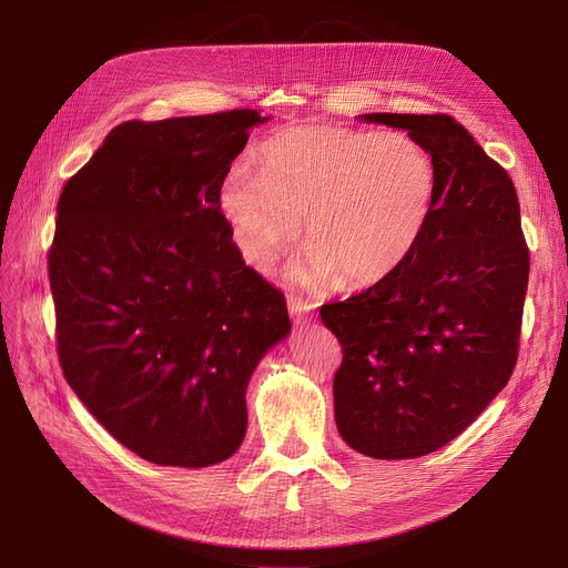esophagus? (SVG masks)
Returning a JSON list of instances; mask_svg holds the SVG:
<instances>
[{
	"label": "esophagus",
	"instance_id": "34e87169",
	"mask_svg": "<svg viewBox=\"0 0 568 568\" xmlns=\"http://www.w3.org/2000/svg\"><path fill=\"white\" fill-rule=\"evenodd\" d=\"M290 313L296 320V324H304V322L313 320L315 304L302 300V296H290Z\"/></svg>",
	"mask_w": 568,
	"mask_h": 568
}]
</instances>
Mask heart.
I'll return each instance as SVG.
<instances>
[{
	"mask_svg": "<svg viewBox=\"0 0 568 568\" xmlns=\"http://www.w3.org/2000/svg\"><path fill=\"white\" fill-rule=\"evenodd\" d=\"M262 174L232 168L221 209L234 242L257 268H272L300 236L308 244L296 281L368 287L396 274L419 246L435 212L437 170L405 131L341 124L292 126L268 138Z\"/></svg>",
	"mask_w": 568,
	"mask_h": 568,
	"instance_id": "obj_1",
	"label": "heart"
}]
</instances>
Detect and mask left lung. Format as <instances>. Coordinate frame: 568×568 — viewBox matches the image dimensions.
Here are the masks:
<instances>
[{
  "label": "left lung",
  "mask_w": 568,
  "mask_h": 568,
  "mask_svg": "<svg viewBox=\"0 0 568 568\" xmlns=\"http://www.w3.org/2000/svg\"><path fill=\"white\" fill-rule=\"evenodd\" d=\"M407 131L435 161V212L396 274L320 308L343 362L341 437L405 460L458 437L509 382L520 345L529 248L506 172L449 114H362Z\"/></svg>",
  "instance_id": "obj_1"
}]
</instances>
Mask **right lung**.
I'll use <instances>...</instances> for the list:
<instances>
[{
    "mask_svg": "<svg viewBox=\"0 0 568 568\" xmlns=\"http://www.w3.org/2000/svg\"><path fill=\"white\" fill-rule=\"evenodd\" d=\"M257 110L124 122L59 195L48 276L64 377L140 458L209 467L244 442L246 386L290 334L221 186Z\"/></svg>",
    "mask_w": 568,
    "mask_h": 568,
    "instance_id": "obj_1",
    "label": "right lung"
}]
</instances>
